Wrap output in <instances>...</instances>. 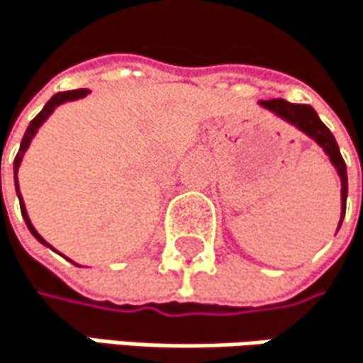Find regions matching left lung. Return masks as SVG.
<instances>
[{"instance_id":"obj_1","label":"left lung","mask_w":363,"mask_h":363,"mask_svg":"<svg viewBox=\"0 0 363 363\" xmlns=\"http://www.w3.org/2000/svg\"><path fill=\"white\" fill-rule=\"evenodd\" d=\"M262 107L271 109L273 113H277L279 118L289 120L291 124H295L297 128H301L303 133H308L312 140L318 142V146H323V150L329 155L331 163L338 169L340 178H342V217H345V202H347V191H349V183H347V163L340 155V148L335 144V138L331 135L329 128L323 124V120L318 118V113L310 107V105H297V103H289L284 99H273V101H262ZM342 223V221H340Z\"/></svg>"}]
</instances>
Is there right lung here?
<instances>
[{"instance_id": "1", "label": "right lung", "mask_w": 363, "mask_h": 363, "mask_svg": "<svg viewBox=\"0 0 363 363\" xmlns=\"http://www.w3.org/2000/svg\"><path fill=\"white\" fill-rule=\"evenodd\" d=\"M90 90H68V92H57L55 96H51V101L43 107V111L30 122V126H28V131H25V135H23V142H21V148H18V152H16V157H14V176H16V169H18V163H21V159H23V152L28 150V146H30V142H32V138L36 135V131H38V126L47 120V116L60 105V103H64V101H74V99H82V96H86ZM1 169V165H0ZM16 189H18V185H16ZM0 191H1V174H0ZM21 202V213H23V219H25V223H28V228H30V232L32 235L40 241V243H45L43 241V237L38 235V232L34 230V225L30 223V217H28V213H25V206H23V200H18Z\"/></svg>"}]
</instances>
